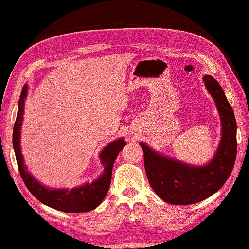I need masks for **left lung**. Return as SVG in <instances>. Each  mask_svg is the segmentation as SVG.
I'll return each mask as SVG.
<instances>
[{
    "label": "left lung",
    "instance_id": "1",
    "mask_svg": "<svg viewBox=\"0 0 249 249\" xmlns=\"http://www.w3.org/2000/svg\"><path fill=\"white\" fill-rule=\"evenodd\" d=\"M203 80L217 106L223 126V138L213 160L204 167H190L157 154L140 143L150 185L170 204H194L209 198L223 187L234 167L237 142L233 110L213 77L204 76Z\"/></svg>",
    "mask_w": 249,
    "mask_h": 249
}]
</instances>
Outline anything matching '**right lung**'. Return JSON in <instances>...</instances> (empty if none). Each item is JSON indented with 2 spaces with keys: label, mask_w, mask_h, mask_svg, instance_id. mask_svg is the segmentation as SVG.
Segmentation results:
<instances>
[{
  "label": "right lung",
  "mask_w": 249,
  "mask_h": 249,
  "mask_svg": "<svg viewBox=\"0 0 249 249\" xmlns=\"http://www.w3.org/2000/svg\"><path fill=\"white\" fill-rule=\"evenodd\" d=\"M26 92H28V87L24 86L20 94L17 119H16L13 130V145L16 154V160H17L20 176L22 178L26 188L41 203L65 213H83L97 208L108 193L114 160L120 151L126 145V142L124 139H119L111 142L100 153V158H102V163L105 167V170L103 176L97 181L71 190H51L44 187L26 171L20 150V130L21 125H22L24 98L26 96Z\"/></svg>",
  "instance_id": "1"
}]
</instances>
